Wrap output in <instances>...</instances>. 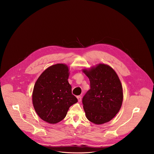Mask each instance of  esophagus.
Returning a JSON list of instances; mask_svg holds the SVG:
<instances>
[{"label":"esophagus","mask_w":154,"mask_h":154,"mask_svg":"<svg viewBox=\"0 0 154 154\" xmlns=\"http://www.w3.org/2000/svg\"><path fill=\"white\" fill-rule=\"evenodd\" d=\"M77 99H78V101H79V102H81V100H82V97H81L80 96H77Z\"/></svg>","instance_id":"esophagus-1"}]
</instances>
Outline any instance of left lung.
<instances>
[{"label": "left lung", "mask_w": 154, "mask_h": 154, "mask_svg": "<svg viewBox=\"0 0 154 154\" xmlns=\"http://www.w3.org/2000/svg\"><path fill=\"white\" fill-rule=\"evenodd\" d=\"M82 71L89 78L91 87L82 99L86 118L95 124L109 122L119 112L123 101L122 86L118 74L103 63Z\"/></svg>", "instance_id": "left-lung-1"}]
</instances>
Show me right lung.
Returning a JSON list of instances; mask_svg holds the SVG:
<instances>
[{
  "label": "right lung",
  "instance_id": "1",
  "mask_svg": "<svg viewBox=\"0 0 154 154\" xmlns=\"http://www.w3.org/2000/svg\"><path fill=\"white\" fill-rule=\"evenodd\" d=\"M68 66L58 63L40 75L34 85L32 103L38 116L49 124H56L66 116L69 107L78 102L68 82Z\"/></svg>",
  "mask_w": 154,
  "mask_h": 154
}]
</instances>
